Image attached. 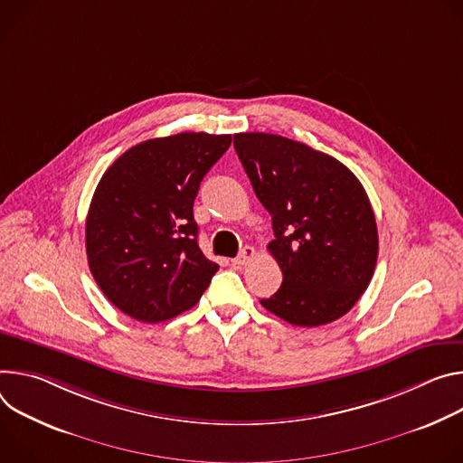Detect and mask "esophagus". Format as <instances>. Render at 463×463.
Segmentation results:
<instances>
[{
  "label": "esophagus",
  "instance_id": "34e87169",
  "mask_svg": "<svg viewBox=\"0 0 463 463\" xmlns=\"http://www.w3.org/2000/svg\"><path fill=\"white\" fill-rule=\"evenodd\" d=\"M253 255H255L253 246H244V248L241 250V253L237 255V258L232 260V263H233L235 267H244L246 263H250V260H253Z\"/></svg>",
  "mask_w": 463,
  "mask_h": 463
}]
</instances>
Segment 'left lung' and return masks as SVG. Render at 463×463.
Here are the masks:
<instances>
[{
	"mask_svg": "<svg viewBox=\"0 0 463 463\" xmlns=\"http://www.w3.org/2000/svg\"><path fill=\"white\" fill-rule=\"evenodd\" d=\"M233 146L272 215L269 250L283 272L279 290L261 305L298 327L338 320L377 265V224L363 184L329 154L283 136L242 132Z\"/></svg>",
	"mask_w": 463,
	"mask_h": 463,
	"instance_id": "1",
	"label": "left lung"
}]
</instances>
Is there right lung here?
<instances>
[{
    "label": "right lung",
    "instance_id": "add662e5",
    "mask_svg": "<svg viewBox=\"0 0 463 463\" xmlns=\"http://www.w3.org/2000/svg\"><path fill=\"white\" fill-rule=\"evenodd\" d=\"M232 136L182 132L134 145L102 175L86 217L93 279L119 311L158 324L191 309L219 265L198 246L193 203Z\"/></svg>",
    "mask_w": 463,
    "mask_h": 463
}]
</instances>
